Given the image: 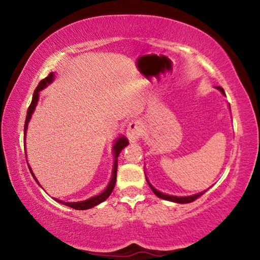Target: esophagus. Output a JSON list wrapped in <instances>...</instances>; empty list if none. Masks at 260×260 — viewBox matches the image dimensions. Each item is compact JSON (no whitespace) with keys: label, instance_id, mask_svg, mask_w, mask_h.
Here are the masks:
<instances>
[{"label":"esophagus","instance_id":"1","mask_svg":"<svg viewBox=\"0 0 260 260\" xmlns=\"http://www.w3.org/2000/svg\"><path fill=\"white\" fill-rule=\"evenodd\" d=\"M142 126L141 122L138 120H132L128 126H127V138L132 142H136L141 136H142Z\"/></svg>","mask_w":260,"mask_h":260}]
</instances>
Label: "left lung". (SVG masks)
I'll return each instance as SVG.
<instances>
[{
	"label": "left lung",
	"mask_w": 260,
	"mask_h": 260,
	"mask_svg": "<svg viewBox=\"0 0 260 260\" xmlns=\"http://www.w3.org/2000/svg\"><path fill=\"white\" fill-rule=\"evenodd\" d=\"M218 89L221 91V93L225 95V91H223V89L221 87H217ZM148 181V180H147ZM148 183H149V186H150V188H151V190L156 193V195L159 197V199H162V200H167V201H171V202H175V203H182V204H184V203H190V202H193L195 200H197L199 199V197H201L202 195H203V193L206 191V190H204V191H202V192H200V193H196V195H192V196H184V197H178V196H170V195H166V193H162V192H160V191H158L157 189H155L153 188L151 184H150V182L148 181Z\"/></svg>",
	"instance_id": "1"
}]
</instances>
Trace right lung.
Segmentation results:
<instances>
[{
	"label": "right lung",
	"instance_id": "add662e5",
	"mask_svg": "<svg viewBox=\"0 0 260 260\" xmlns=\"http://www.w3.org/2000/svg\"><path fill=\"white\" fill-rule=\"evenodd\" d=\"M52 78H54V73L50 72L45 79H42V80L39 82L37 89L34 90L32 102H30L29 107H28L27 116H26V120H25V126H24V134L25 135H26V129H27L28 121L30 119V117H32V113L34 111L35 107H37V103H38V100H39V91H40L41 89H43V88H45L48 85V83H50L52 81ZM127 144H128V141H127V139H125L124 136H122V138H120V139H118L116 144H114V147H113V150H114V165H113V171H112V178H111V181H110V183H109L108 188L105 189L103 192H101L100 195H98V196L91 197V199H89V200H86V201H82V202H74V203H69V202H61L59 200H56V201H58L59 203L67 205V206H70V208H72V209H76V210H87V209L93 208V206L98 205L100 203H102L103 201L107 200L108 197L110 196V193L112 192L113 188H114V184H116L117 167H118V159H117V158H118V156H119L120 151L127 146ZM28 169L30 171V173H32L33 178L35 179V181L38 182V180H37V178L34 177V174H33L32 170H30L29 166H28Z\"/></svg>",
	"mask_w": 260,
	"mask_h": 260
}]
</instances>
